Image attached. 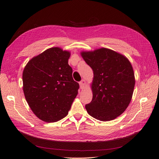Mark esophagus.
<instances>
[{"mask_svg": "<svg viewBox=\"0 0 159 159\" xmlns=\"http://www.w3.org/2000/svg\"><path fill=\"white\" fill-rule=\"evenodd\" d=\"M79 85L80 89H84V86L86 85V80L84 79H82L80 82H79Z\"/></svg>", "mask_w": 159, "mask_h": 159, "instance_id": "obj_1", "label": "esophagus"}]
</instances>
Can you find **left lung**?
I'll use <instances>...</instances> for the list:
<instances>
[{
    "label": "left lung",
    "mask_w": 159,
    "mask_h": 159,
    "mask_svg": "<svg viewBox=\"0 0 159 159\" xmlns=\"http://www.w3.org/2000/svg\"><path fill=\"white\" fill-rule=\"evenodd\" d=\"M81 56L93 72V98L87 112L102 121L116 119L128 107L135 84L133 69L123 54L107 48L82 51Z\"/></svg>",
    "instance_id": "obj_1"
}]
</instances>
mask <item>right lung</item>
Returning a JSON list of instances; mask_svg holds the SVG:
<instances>
[{
  "instance_id": "1",
  "label": "right lung",
  "mask_w": 159,
  "mask_h": 159,
  "mask_svg": "<svg viewBox=\"0 0 159 159\" xmlns=\"http://www.w3.org/2000/svg\"><path fill=\"white\" fill-rule=\"evenodd\" d=\"M70 51L52 47L33 57L23 73L25 99L39 119L56 122L66 117L78 94L79 84L68 64Z\"/></svg>"
}]
</instances>
